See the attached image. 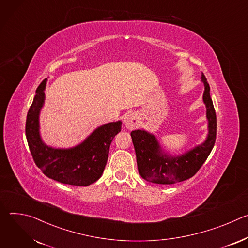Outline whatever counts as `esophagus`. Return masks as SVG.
<instances>
[{"mask_svg":"<svg viewBox=\"0 0 248 248\" xmlns=\"http://www.w3.org/2000/svg\"><path fill=\"white\" fill-rule=\"evenodd\" d=\"M124 124L128 129H133L138 124V118L134 113H128L124 119Z\"/></svg>","mask_w":248,"mask_h":248,"instance_id":"1","label":"esophagus"}]
</instances>
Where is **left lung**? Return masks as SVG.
Returning <instances> with one entry per match:
<instances>
[{"instance_id": "left-lung-1", "label": "left lung", "mask_w": 248, "mask_h": 248, "mask_svg": "<svg viewBox=\"0 0 248 248\" xmlns=\"http://www.w3.org/2000/svg\"><path fill=\"white\" fill-rule=\"evenodd\" d=\"M201 80L205 87L203 101L208 120V135L203 143L183 155L170 156L162 150L154 134L143 129L130 132L138 171L145 181L159 185H172L188 180L199 170L213 149L217 133L216 113L210 97V86L203 74Z\"/></svg>"}]
</instances>
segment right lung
I'll return each mask as SVG.
<instances>
[{
  "label": "right lung",
  "instance_id": "right-lung-1",
  "mask_svg": "<svg viewBox=\"0 0 248 248\" xmlns=\"http://www.w3.org/2000/svg\"><path fill=\"white\" fill-rule=\"evenodd\" d=\"M45 78L36 89L26 117L25 134L36 166L48 178L61 184L87 186L98 181L107 164L109 149L122 122H113L96 128L80 144L72 148H53L40 136L39 115L45 101Z\"/></svg>",
  "mask_w": 248,
  "mask_h": 248
}]
</instances>
